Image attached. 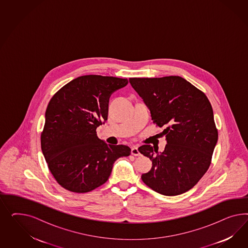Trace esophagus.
Instances as JSON below:
<instances>
[{"label":"esophagus","instance_id":"esophagus-1","mask_svg":"<svg viewBox=\"0 0 248 248\" xmlns=\"http://www.w3.org/2000/svg\"><path fill=\"white\" fill-rule=\"evenodd\" d=\"M131 154H132L134 156H140V155H141L140 152H139L138 148H137L136 146L132 147V149H131Z\"/></svg>","mask_w":248,"mask_h":248}]
</instances>
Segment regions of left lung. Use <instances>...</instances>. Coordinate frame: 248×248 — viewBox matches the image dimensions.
Masks as SVG:
<instances>
[{
  "instance_id": "1",
  "label": "left lung",
  "mask_w": 248,
  "mask_h": 248,
  "mask_svg": "<svg viewBox=\"0 0 248 248\" xmlns=\"http://www.w3.org/2000/svg\"><path fill=\"white\" fill-rule=\"evenodd\" d=\"M129 82L150 110L165 136V150L148 144L138 148L152 161L143 183L165 195H178L194 187L211 164L218 139L209 100L180 76L130 78Z\"/></svg>"
}]
</instances>
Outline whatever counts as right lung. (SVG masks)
Segmentation results:
<instances>
[{"label": "right lung", "mask_w": 248, "mask_h": 248, "mask_svg": "<svg viewBox=\"0 0 248 248\" xmlns=\"http://www.w3.org/2000/svg\"><path fill=\"white\" fill-rule=\"evenodd\" d=\"M127 83V79L113 76L83 75L51 99L41 146L61 186L75 193L90 192L108 180L118 158L130 155L126 145L107 144L96 134L107 120L109 98Z\"/></svg>", "instance_id": "obj_1"}]
</instances>
